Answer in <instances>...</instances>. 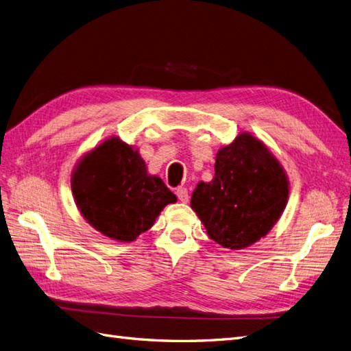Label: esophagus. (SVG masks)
<instances>
[{
	"label": "esophagus",
	"instance_id": "34e87169",
	"mask_svg": "<svg viewBox=\"0 0 351 351\" xmlns=\"http://www.w3.org/2000/svg\"><path fill=\"white\" fill-rule=\"evenodd\" d=\"M176 193H177V197H178L180 202H183V204H187V202H189V193H187V189L186 187H178L176 190Z\"/></svg>",
	"mask_w": 351,
	"mask_h": 351
}]
</instances>
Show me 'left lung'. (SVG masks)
<instances>
[{
  "label": "left lung",
  "instance_id": "8db88e82",
  "mask_svg": "<svg viewBox=\"0 0 351 351\" xmlns=\"http://www.w3.org/2000/svg\"><path fill=\"white\" fill-rule=\"evenodd\" d=\"M290 182L269 147L241 132L215 158V176L199 182L190 206L208 236L228 250H243L268 234L289 202Z\"/></svg>",
  "mask_w": 351,
  "mask_h": 351
}]
</instances>
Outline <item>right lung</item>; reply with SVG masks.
Masks as SVG:
<instances>
[{
	"label": "right lung",
	"instance_id": "1",
	"mask_svg": "<svg viewBox=\"0 0 351 351\" xmlns=\"http://www.w3.org/2000/svg\"><path fill=\"white\" fill-rule=\"evenodd\" d=\"M71 193L82 217L111 240L130 243L149 230L177 196L147 173L137 147L110 136L84 154L71 173Z\"/></svg>",
	"mask_w": 351,
	"mask_h": 351
}]
</instances>
